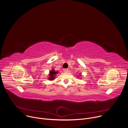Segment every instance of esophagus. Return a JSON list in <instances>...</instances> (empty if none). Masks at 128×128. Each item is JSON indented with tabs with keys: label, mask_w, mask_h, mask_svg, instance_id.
Wrapping results in <instances>:
<instances>
[{
	"label": "esophagus",
	"mask_w": 128,
	"mask_h": 128,
	"mask_svg": "<svg viewBox=\"0 0 128 128\" xmlns=\"http://www.w3.org/2000/svg\"><path fill=\"white\" fill-rule=\"evenodd\" d=\"M63 71H64V72H68V69H63Z\"/></svg>",
	"instance_id": "esophagus-1"
}]
</instances>
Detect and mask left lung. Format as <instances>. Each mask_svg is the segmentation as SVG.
<instances>
[{"mask_svg": "<svg viewBox=\"0 0 128 128\" xmlns=\"http://www.w3.org/2000/svg\"><path fill=\"white\" fill-rule=\"evenodd\" d=\"M79 76H80V75H79Z\"/></svg>", "mask_w": 128, "mask_h": 128, "instance_id": "obj_1", "label": "left lung"}]
</instances>
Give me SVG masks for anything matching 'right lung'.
<instances>
[{
  "mask_svg": "<svg viewBox=\"0 0 128 128\" xmlns=\"http://www.w3.org/2000/svg\"><path fill=\"white\" fill-rule=\"evenodd\" d=\"M58 72L57 71H55L54 70V69H52V70H51L50 71V73H49V77L48 78V79L49 80H53L54 79H55V76H56V75L58 73Z\"/></svg>",
  "mask_w": 128,
  "mask_h": 128,
  "instance_id": "right-lung-1",
  "label": "right lung"
}]
</instances>
